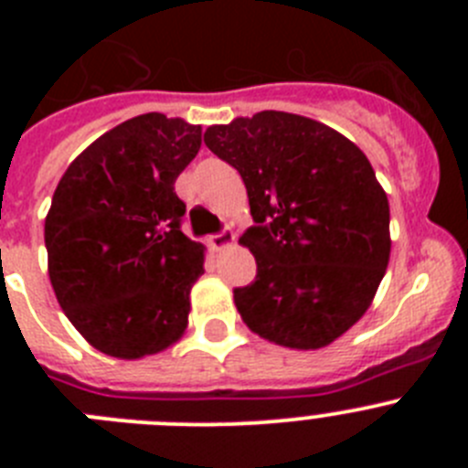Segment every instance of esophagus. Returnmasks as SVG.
I'll return each instance as SVG.
<instances>
[{
    "label": "esophagus",
    "instance_id": "1",
    "mask_svg": "<svg viewBox=\"0 0 468 468\" xmlns=\"http://www.w3.org/2000/svg\"><path fill=\"white\" fill-rule=\"evenodd\" d=\"M234 241H237V237L231 234V231H220V234H213V237H208V246L213 248L215 253H220V250H225V248H231L234 246Z\"/></svg>",
    "mask_w": 468,
    "mask_h": 468
}]
</instances>
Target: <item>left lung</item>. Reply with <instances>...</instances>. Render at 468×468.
<instances>
[{
    "mask_svg": "<svg viewBox=\"0 0 468 468\" xmlns=\"http://www.w3.org/2000/svg\"><path fill=\"white\" fill-rule=\"evenodd\" d=\"M237 168L255 227L239 243L258 276L234 291L243 324L288 349H321L373 304L391 253L388 198L367 156L335 128L291 112L206 128Z\"/></svg>",
    "mask_w": 468,
    "mask_h": 468,
    "instance_id": "1",
    "label": "left lung"
}]
</instances>
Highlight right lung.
Listing matches in <instances>:
<instances>
[{"mask_svg": "<svg viewBox=\"0 0 468 468\" xmlns=\"http://www.w3.org/2000/svg\"><path fill=\"white\" fill-rule=\"evenodd\" d=\"M198 147L201 126L140 114L93 140L53 192L48 279L69 324L107 356H152L187 330L206 248L180 229L176 180Z\"/></svg>", "mask_w": 468, "mask_h": 468, "instance_id": "add662e5", "label": "right lung"}]
</instances>
